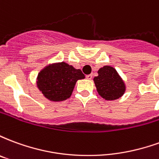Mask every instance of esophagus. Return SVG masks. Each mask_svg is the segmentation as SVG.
<instances>
[{"mask_svg": "<svg viewBox=\"0 0 159 159\" xmlns=\"http://www.w3.org/2000/svg\"><path fill=\"white\" fill-rule=\"evenodd\" d=\"M86 78L88 80H91V79H92V78H93V76H92L91 74H90V75H87Z\"/></svg>", "mask_w": 159, "mask_h": 159, "instance_id": "34e87169", "label": "esophagus"}]
</instances>
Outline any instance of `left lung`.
<instances>
[{"label":"left lung","instance_id":"1","mask_svg":"<svg viewBox=\"0 0 159 159\" xmlns=\"http://www.w3.org/2000/svg\"><path fill=\"white\" fill-rule=\"evenodd\" d=\"M98 93L106 100H114L123 95L126 90L125 83L115 68L105 66L98 70L93 78Z\"/></svg>","mask_w":159,"mask_h":159}]
</instances>
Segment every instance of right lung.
<instances>
[{"label":"right lung","mask_w":159,"mask_h":159,"mask_svg":"<svg viewBox=\"0 0 159 159\" xmlns=\"http://www.w3.org/2000/svg\"><path fill=\"white\" fill-rule=\"evenodd\" d=\"M85 78L82 70L66 62L48 65L38 73L36 85L43 96L51 101H63L70 97L77 80Z\"/></svg>","instance_id":"add662e5"}]
</instances>
